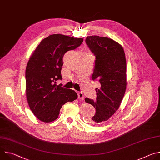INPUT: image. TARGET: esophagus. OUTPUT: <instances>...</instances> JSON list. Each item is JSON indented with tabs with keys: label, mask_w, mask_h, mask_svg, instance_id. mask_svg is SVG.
Segmentation results:
<instances>
[{
	"label": "esophagus",
	"mask_w": 160,
	"mask_h": 160,
	"mask_svg": "<svg viewBox=\"0 0 160 160\" xmlns=\"http://www.w3.org/2000/svg\"><path fill=\"white\" fill-rule=\"evenodd\" d=\"M78 99H80L81 100H83V99H84V95L82 92H78Z\"/></svg>",
	"instance_id": "34e87169"
}]
</instances>
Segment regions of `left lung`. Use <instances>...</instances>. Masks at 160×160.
<instances>
[{
    "label": "left lung",
    "mask_w": 160,
    "mask_h": 160,
    "mask_svg": "<svg viewBox=\"0 0 160 160\" xmlns=\"http://www.w3.org/2000/svg\"><path fill=\"white\" fill-rule=\"evenodd\" d=\"M85 42L96 57L92 79L98 80L101 86L96 88V101L87 98L85 101L96 108L89 121L98 125L109 119L120 107L127 86V63L122 45L113 40L94 35L87 37Z\"/></svg>",
    "instance_id": "left-lung-1"
}]
</instances>
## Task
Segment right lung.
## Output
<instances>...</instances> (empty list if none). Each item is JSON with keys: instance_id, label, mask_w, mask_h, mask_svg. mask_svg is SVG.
I'll return each mask as SVG.
<instances>
[{"instance_id": "add662e5", "label": "right lung", "mask_w": 160, "mask_h": 160, "mask_svg": "<svg viewBox=\"0 0 160 160\" xmlns=\"http://www.w3.org/2000/svg\"><path fill=\"white\" fill-rule=\"evenodd\" d=\"M83 40L53 34L43 39L30 57L25 72L27 98L31 111L40 121H54L63 104L77 99L73 90L56 83L62 80L64 54L78 48Z\"/></svg>"}]
</instances>
